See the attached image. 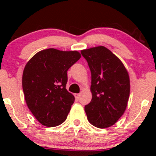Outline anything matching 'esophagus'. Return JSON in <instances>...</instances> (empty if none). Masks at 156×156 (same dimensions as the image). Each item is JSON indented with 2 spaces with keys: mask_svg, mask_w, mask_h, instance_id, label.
<instances>
[{
  "mask_svg": "<svg viewBox=\"0 0 156 156\" xmlns=\"http://www.w3.org/2000/svg\"><path fill=\"white\" fill-rule=\"evenodd\" d=\"M74 95H75V98H76V99H79L80 94H75Z\"/></svg>",
  "mask_w": 156,
  "mask_h": 156,
  "instance_id": "esophagus-1",
  "label": "esophagus"
}]
</instances>
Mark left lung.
<instances>
[{
	"label": "left lung",
	"instance_id": "1",
	"mask_svg": "<svg viewBox=\"0 0 156 156\" xmlns=\"http://www.w3.org/2000/svg\"><path fill=\"white\" fill-rule=\"evenodd\" d=\"M92 73V101L85 106L89 122L112 126L124 114L130 96V78L121 60L104 46L80 51Z\"/></svg>",
	"mask_w": 156,
	"mask_h": 156
}]
</instances>
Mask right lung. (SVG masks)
Segmentation results:
<instances>
[{"instance_id": "right-lung-1", "label": "right lung", "mask_w": 156, "mask_h": 156, "mask_svg": "<svg viewBox=\"0 0 156 156\" xmlns=\"http://www.w3.org/2000/svg\"><path fill=\"white\" fill-rule=\"evenodd\" d=\"M78 51L48 48L27 62L23 73L25 101L37 121L44 126L63 123L75 101L66 89L67 70L80 59Z\"/></svg>"}]
</instances>
